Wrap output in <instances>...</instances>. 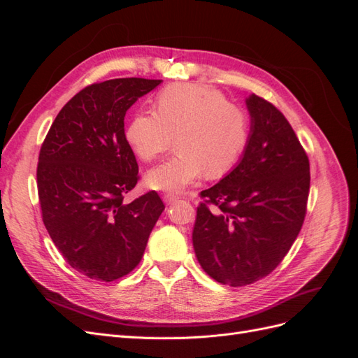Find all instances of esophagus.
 <instances>
[{
  "label": "esophagus",
  "mask_w": 358,
  "mask_h": 358,
  "mask_svg": "<svg viewBox=\"0 0 358 358\" xmlns=\"http://www.w3.org/2000/svg\"><path fill=\"white\" fill-rule=\"evenodd\" d=\"M162 200L166 201V204H171L178 200V196H175V194H164V196H162Z\"/></svg>",
  "instance_id": "1"
}]
</instances>
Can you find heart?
Returning <instances> with one entry per match:
<instances>
[{
  "mask_svg": "<svg viewBox=\"0 0 358 358\" xmlns=\"http://www.w3.org/2000/svg\"><path fill=\"white\" fill-rule=\"evenodd\" d=\"M155 112H138L125 138L134 155L154 161L176 137L178 154L148 171V187L180 192L208 178L227 175L241 159L249 140V117L239 106L209 86L178 83L162 90Z\"/></svg>",
  "mask_w": 358,
  "mask_h": 358,
  "instance_id": "obj_1",
  "label": "heart"
}]
</instances>
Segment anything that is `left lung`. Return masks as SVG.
Instances as JSON below:
<instances>
[{"instance_id": "left-lung-1", "label": "left lung", "mask_w": 358, "mask_h": 358, "mask_svg": "<svg viewBox=\"0 0 358 358\" xmlns=\"http://www.w3.org/2000/svg\"><path fill=\"white\" fill-rule=\"evenodd\" d=\"M248 145L237 166L200 192L192 245L216 282L243 287L272 273L306 216L309 159L285 116L255 94Z\"/></svg>"}]
</instances>
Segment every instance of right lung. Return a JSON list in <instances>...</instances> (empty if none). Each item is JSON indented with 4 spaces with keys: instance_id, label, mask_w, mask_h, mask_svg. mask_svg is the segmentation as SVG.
<instances>
[{
    "instance_id": "add662e5",
    "label": "right lung",
    "mask_w": 358,
    "mask_h": 358,
    "mask_svg": "<svg viewBox=\"0 0 358 358\" xmlns=\"http://www.w3.org/2000/svg\"><path fill=\"white\" fill-rule=\"evenodd\" d=\"M161 82L127 78L86 86L62 107L41 145L43 222L66 262L91 279L112 282L131 272L166 208L155 191L124 203L138 180L124 117Z\"/></svg>"
}]
</instances>
